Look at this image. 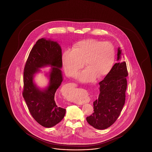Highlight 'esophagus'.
I'll list each match as a JSON object with an SVG mask.
<instances>
[{"instance_id": "esophagus-1", "label": "esophagus", "mask_w": 152, "mask_h": 152, "mask_svg": "<svg viewBox=\"0 0 152 152\" xmlns=\"http://www.w3.org/2000/svg\"><path fill=\"white\" fill-rule=\"evenodd\" d=\"M80 104H84V102H83H83H81V103H80Z\"/></svg>"}]
</instances>
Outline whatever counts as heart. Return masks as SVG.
Instances as JSON below:
<instances>
[{"instance_id":"b5f03b06","label":"heart","mask_w":152,"mask_h":152,"mask_svg":"<svg viewBox=\"0 0 152 152\" xmlns=\"http://www.w3.org/2000/svg\"><path fill=\"white\" fill-rule=\"evenodd\" d=\"M115 59V51L109 42L90 39L73 44L72 50L67 49L62 55V63L65 73L75 77L84 65L87 68L78 75L83 82L101 79L111 71Z\"/></svg>"}]
</instances>
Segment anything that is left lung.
I'll return each instance as SVG.
<instances>
[{
	"label": "left lung",
	"instance_id": "8db88e82",
	"mask_svg": "<svg viewBox=\"0 0 152 152\" xmlns=\"http://www.w3.org/2000/svg\"><path fill=\"white\" fill-rule=\"evenodd\" d=\"M121 50L119 48L117 60ZM128 75L125 61L113 66L110 72L99 83L100 94L94 102V112L86 118L88 123L97 129H105L110 126L120 116L125 101Z\"/></svg>",
	"mask_w": 152,
	"mask_h": 152
}]
</instances>
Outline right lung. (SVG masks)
Returning a JSON list of instances; mask_svg holds the SVG:
<instances>
[{"mask_svg": "<svg viewBox=\"0 0 152 152\" xmlns=\"http://www.w3.org/2000/svg\"><path fill=\"white\" fill-rule=\"evenodd\" d=\"M46 65L52 67L50 85L42 91L33 82V75L38 68ZM62 53L56 42L39 39L29 53L23 72L24 88L22 92L29 113L42 126L51 128L60 123L65 116V109L58 106L55 94L63 81Z\"/></svg>", "mask_w": 152, "mask_h": 152, "instance_id": "obj_1", "label": "right lung"}]
</instances>
